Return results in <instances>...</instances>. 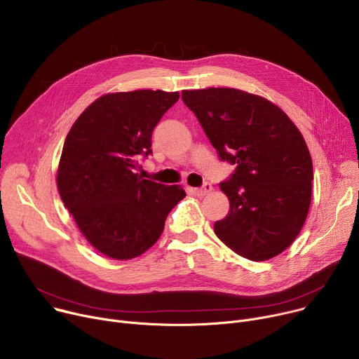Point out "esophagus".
I'll return each mask as SVG.
<instances>
[{
  "instance_id": "obj_1",
  "label": "esophagus",
  "mask_w": 359,
  "mask_h": 359,
  "mask_svg": "<svg viewBox=\"0 0 359 359\" xmlns=\"http://www.w3.org/2000/svg\"><path fill=\"white\" fill-rule=\"evenodd\" d=\"M210 190H212V184H210L209 182H205L202 187L193 189V193H194V194H198V196H205V194H208Z\"/></svg>"
}]
</instances>
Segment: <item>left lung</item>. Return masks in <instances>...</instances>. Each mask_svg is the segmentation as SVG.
<instances>
[{"mask_svg": "<svg viewBox=\"0 0 359 359\" xmlns=\"http://www.w3.org/2000/svg\"><path fill=\"white\" fill-rule=\"evenodd\" d=\"M182 100L219 158L236 166L220 183L231 208L215 233L255 262L279 255L299 235L311 205L312 158L298 127L264 97L236 88L183 90Z\"/></svg>", "mask_w": 359, "mask_h": 359, "instance_id": "8db88e82", "label": "left lung"}]
</instances>
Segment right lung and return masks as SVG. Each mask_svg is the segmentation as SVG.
Returning <instances> with one entry per match:
<instances>
[{
	"instance_id": "obj_1",
	"label": "right lung",
	"mask_w": 359,
	"mask_h": 359,
	"mask_svg": "<svg viewBox=\"0 0 359 359\" xmlns=\"http://www.w3.org/2000/svg\"><path fill=\"white\" fill-rule=\"evenodd\" d=\"M179 93L136 90L106 94L76 120L64 142L57 186L84 238L109 257L133 259L151 248L180 186L143 179L139 160L151 154L153 130Z\"/></svg>"
}]
</instances>
